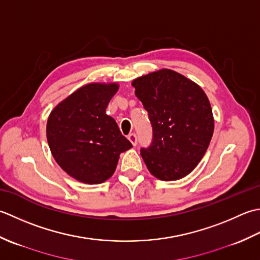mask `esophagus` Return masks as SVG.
Instances as JSON below:
<instances>
[{"instance_id":"obj_1","label":"esophagus","mask_w":260,"mask_h":260,"mask_svg":"<svg viewBox=\"0 0 260 260\" xmlns=\"http://www.w3.org/2000/svg\"><path fill=\"white\" fill-rule=\"evenodd\" d=\"M128 139L130 140V142L134 146H137V144H138V138H137V135L136 134H130L129 136H128Z\"/></svg>"}]
</instances>
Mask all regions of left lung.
I'll return each instance as SVG.
<instances>
[{"label":"left lung","instance_id":"left-lung-1","mask_svg":"<svg viewBox=\"0 0 260 260\" xmlns=\"http://www.w3.org/2000/svg\"><path fill=\"white\" fill-rule=\"evenodd\" d=\"M136 96L148 112L152 139L140 155L161 181L183 178L210 145L214 121L203 89L181 74L160 70L135 79Z\"/></svg>","mask_w":260,"mask_h":260}]
</instances>
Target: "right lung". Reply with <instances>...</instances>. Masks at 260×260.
<instances>
[{
	"label": "right lung",
	"mask_w": 260,
	"mask_h": 260,
	"mask_svg": "<svg viewBox=\"0 0 260 260\" xmlns=\"http://www.w3.org/2000/svg\"><path fill=\"white\" fill-rule=\"evenodd\" d=\"M118 88L116 84H88L58 104L48 118L47 140L52 156L82 183L107 181L120 153L132 147L115 120L105 113Z\"/></svg>",
	"instance_id": "add662e5"
}]
</instances>
